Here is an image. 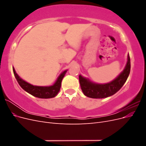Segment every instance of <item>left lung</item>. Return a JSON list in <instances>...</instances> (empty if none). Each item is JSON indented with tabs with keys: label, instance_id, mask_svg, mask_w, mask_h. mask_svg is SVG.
<instances>
[{
	"label": "left lung",
	"instance_id": "left-lung-1",
	"mask_svg": "<svg viewBox=\"0 0 146 146\" xmlns=\"http://www.w3.org/2000/svg\"><path fill=\"white\" fill-rule=\"evenodd\" d=\"M127 62L123 71L111 82L98 84L79 76L81 89L86 96L93 99H102L113 96L121 89L127 80L130 72V59L128 55Z\"/></svg>",
	"mask_w": 146,
	"mask_h": 146
}]
</instances>
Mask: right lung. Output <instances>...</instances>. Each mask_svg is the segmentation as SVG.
<instances>
[{
    "label": "right lung",
    "instance_id": "right-lung-1",
    "mask_svg": "<svg viewBox=\"0 0 146 146\" xmlns=\"http://www.w3.org/2000/svg\"><path fill=\"white\" fill-rule=\"evenodd\" d=\"M13 70L15 78H16L21 87L31 95L41 99L52 98L57 95L60 90L61 81H62L63 77H64L66 72H67V70H66L61 73L53 85L50 86H33L23 80L17 74L14 68H13Z\"/></svg>",
    "mask_w": 146,
    "mask_h": 146
}]
</instances>
